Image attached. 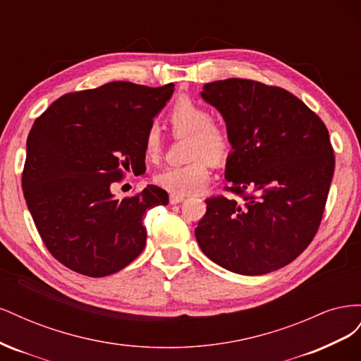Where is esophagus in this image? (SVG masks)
<instances>
[{
  "label": "esophagus",
  "instance_id": "34e87169",
  "mask_svg": "<svg viewBox=\"0 0 361 361\" xmlns=\"http://www.w3.org/2000/svg\"><path fill=\"white\" fill-rule=\"evenodd\" d=\"M183 199H185V195H180V194H170V203H171V204H178V203H180Z\"/></svg>",
  "mask_w": 361,
  "mask_h": 361
}]
</instances>
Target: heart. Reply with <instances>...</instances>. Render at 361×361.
I'll return each instance as SVG.
<instances>
[{
  "label": "heart",
  "instance_id": "b5f03b06",
  "mask_svg": "<svg viewBox=\"0 0 361 361\" xmlns=\"http://www.w3.org/2000/svg\"><path fill=\"white\" fill-rule=\"evenodd\" d=\"M169 123L174 134L190 135L188 158L183 166H173L161 170L155 182L173 194H194L203 190L211 176V160L227 157L231 141L226 130L216 125L211 111L192 99H180L169 113ZM147 159H155L161 150V134L157 126H150L143 141Z\"/></svg>",
  "mask_w": 361,
  "mask_h": 361
}]
</instances>
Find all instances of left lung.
<instances>
[{
    "instance_id": "left-lung-1",
    "label": "left lung",
    "mask_w": 361,
    "mask_h": 361,
    "mask_svg": "<svg viewBox=\"0 0 361 361\" xmlns=\"http://www.w3.org/2000/svg\"><path fill=\"white\" fill-rule=\"evenodd\" d=\"M200 96L224 120L227 190L244 202L207 199L195 227L199 247L236 274L286 267L318 232L334 173L329 130L280 87L231 78L204 84Z\"/></svg>"
}]
</instances>
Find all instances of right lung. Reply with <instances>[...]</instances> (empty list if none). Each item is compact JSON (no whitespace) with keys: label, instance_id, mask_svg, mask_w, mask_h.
<instances>
[{"label":"right lung","instance_id":"right-lung-1","mask_svg":"<svg viewBox=\"0 0 361 361\" xmlns=\"http://www.w3.org/2000/svg\"><path fill=\"white\" fill-rule=\"evenodd\" d=\"M174 84L113 81L61 96L27 138L23 188L49 253L69 269L105 277L129 265L146 245L147 209L169 203L155 185L117 200L111 183L145 166L143 141ZM146 169V167H145Z\"/></svg>","mask_w":361,"mask_h":361}]
</instances>
